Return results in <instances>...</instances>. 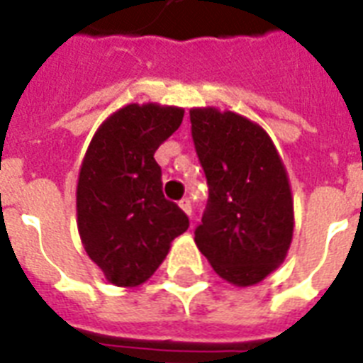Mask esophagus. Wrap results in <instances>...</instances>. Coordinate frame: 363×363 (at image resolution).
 <instances>
[{
	"instance_id": "34e87169",
	"label": "esophagus",
	"mask_w": 363,
	"mask_h": 363,
	"mask_svg": "<svg viewBox=\"0 0 363 363\" xmlns=\"http://www.w3.org/2000/svg\"><path fill=\"white\" fill-rule=\"evenodd\" d=\"M179 205H181V209L184 211L188 216H192V201H190V199L188 198L181 199V201H179Z\"/></svg>"
}]
</instances>
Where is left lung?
I'll return each instance as SVG.
<instances>
[{
  "mask_svg": "<svg viewBox=\"0 0 363 363\" xmlns=\"http://www.w3.org/2000/svg\"><path fill=\"white\" fill-rule=\"evenodd\" d=\"M192 139L209 186L196 245L235 286L264 281L286 258L294 199L281 156L264 128L232 111H190Z\"/></svg>",
  "mask_w": 363,
  "mask_h": 363,
  "instance_id": "left-lung-1",
  "label": "left lung"
}]
</instances>
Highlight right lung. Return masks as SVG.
Instances as JSON below:
<instances>
[{
    "instance_id": "right-lung-1",
    "label": "right lung",
    "mask_w": 363,
    "mask_h": 363,
    "mask_svg": "<svg viewBox=\"0 0 363 363\" xmlns=\"http://www.w3.org/2000/svg\"><path fill=\"white\" fill-rule=\"evenodd\" d=\"M184 109L125 105L99 125L77 184V226L84 250L115 286L147 281L190 226L164 198L154 152L179 130Z\"/></svg>"
}]
</instances>
